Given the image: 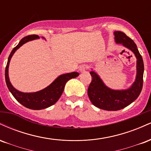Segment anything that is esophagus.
Masks as SVG:
<instances>
[{
    "mask_svg": "<svg viewBox=\"0 0 151 151\" xmlns=\"http://www.w3.org/2000/svg\"><path fill=\"white\" fill-rule=\"evenodd\" d=\"M86 69H87V67H86V65H82L79 67V72H81V73H83V72H85V71L86 70Z\"/></svg>",
    "mask_w": 151,
    "mask_h": 151,
    "instance_id": "esophagus-1",
    "label": "esophagus"
}]
</instances>
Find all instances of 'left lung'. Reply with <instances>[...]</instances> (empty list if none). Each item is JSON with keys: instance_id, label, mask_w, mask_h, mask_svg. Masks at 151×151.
<instances>
[{"instance_id": "8db88e82", "label": "left lung", "mask_w": 151, "mask_h": 151, "mask_svg": "<svg viewBox=\"0 0 151 151\" xmlns=\"http://www.w3.org/2000/svg\"><path fill=\"white\" fill-rule=\"evenodd\" d=\"M114 35L116 44H121L134 54L136 58V76L134 82L128 89H112L106 85L99 74L91 69L88 96L93 106L106 111L120 110L131 104L141 93L143 82L144 65L136 43L121 31H115Z\"/></svg>"}]
</instances>
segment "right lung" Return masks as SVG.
Returning a JSON list of instances; mask_svg holds the SVG:
<instances>
[{"label":"right lung","mask_w":151,"mask_h":151,"mask_svg":"<svg viewBox=\"0 0 151 151\" xmlns=\"http://www.w3.org/2000/svg\"><path fill=\"white\" fill-rule=\"evenodd\" d=\"M39 36L36 35H29L22 38L18 43V45L13 48V50L10 52L9 58L8 59V62H7L6 72H5L6 85L10 93L13 94L15 99L19 103L21 104L22 106H24L26 108L33 109V110H41V109L48 108V107L55 104L61 96L64 89H65L66 83L70 79L77 77L79 75L78 72H75L61 74L57 77L49 86L42 90L36 91V92H22V91H18V89H15L10 81L9 75H8V67H9L10 60L15 51L22 45H23L25 43L29 42V41L39 39ZM42 38L45 40V37H42Z\"/></svg>","instance_id":"right-lung-1"}]
</instances>
